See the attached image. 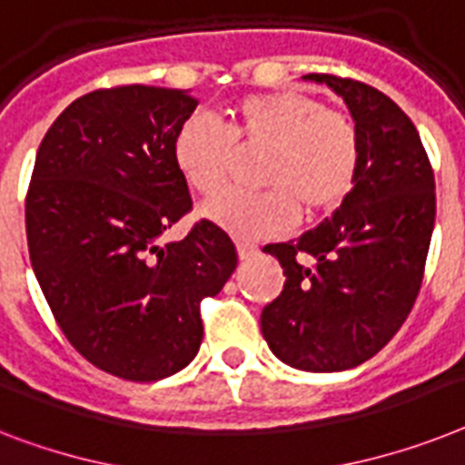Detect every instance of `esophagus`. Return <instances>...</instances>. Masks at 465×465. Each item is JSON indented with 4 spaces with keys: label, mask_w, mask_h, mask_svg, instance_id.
<instances>
[{
    "label": "esophagus",
    "mask_w": 465,
    "mask_h": 465,
    "mask_svg": "<svg viewBox=\"0 0 465 465\" xmlns=\"http://www.w3.org/2000/svg\"><path fill=\"white\" fill-rule=\"evenodd\" d=\"M256 254H259V247H256V244H252V242H237V256H240L242 261L252 259V256Z\"/></svg>",
    "instance_id": "obj_1"
}]
</instances>
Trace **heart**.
I'll return each mask as SVG.
<instances>
[{
  "label": "heart",
  "instance_id": "heart-1",
  "mask_svg": "<svg viewBox=\"0 0 465 465\" xmlns=\"http://www.w3.org/2000/svg\"><path fill=\"white\" fill-rule=\"evenodd\" d=\"M242 152H266L259 183L266 190H228L204 216L237 237L285 232L299 216H328L344 204L361 171V133L342 111L299 90L252 94L232 106V125L194 114L175 133L173 159L199 194H213Z\"/></svg>",
  "mask_w": 465,
  "mask_h": 465
}]
</instances>
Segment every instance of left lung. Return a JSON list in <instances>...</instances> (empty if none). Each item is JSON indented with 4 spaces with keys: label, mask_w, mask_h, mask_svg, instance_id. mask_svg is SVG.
Returning a JSON list of instances; mask_svg holds the SVG:
<instances>
[{
    "label": "left lung",
    "mask_w": 465,
    "mask_h": 465,
    "mask_svg": "<svg viewBox=\"0 0 465 465\" xmlns=\"http://www.w3.org/2000/svg\"><path fill=\"white\" fill-rule=\"evenodd\" d=\"M347 102L361 133L356 185L297 242L266 244L287 275L261 332L287 366L347 371L385 347L411 313L435 228V173L416 125L375 87L309 73Z\"/></svg>",
    "instance_id": "1"
}]
</instances>
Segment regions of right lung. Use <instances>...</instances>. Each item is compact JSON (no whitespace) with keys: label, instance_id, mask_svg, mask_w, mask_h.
<instances>
[{"label":"right lung","instance_id":"obj_1","mask_svg":"<svg viewBox=\"0 0 465 465\" xmlns=\"http://www.w3.org/2000/svg\"><path fill=\"white\" fill-rule=\"evenodd\" d=\"M197 104L149 85L75 99L42 140L25 197L30 263L56 323L92 366L133 382L197 356L202 299L237 266L232 240L206 218L161 242L192 211L173 142Z\"/></svg>","mask_w":465,"mask_h":465}]
</instances>
